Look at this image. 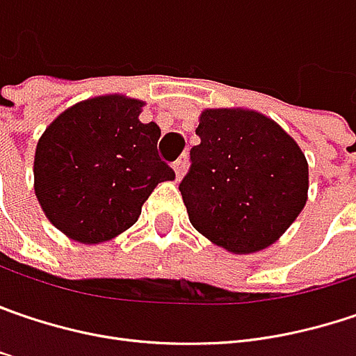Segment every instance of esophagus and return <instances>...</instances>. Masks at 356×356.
I'll return each instance as SVG.
<instances>
[{
    "label": "esophagus",
    "instance_id": "1",
    "mask_svg": "<svg viewBox=\"0 0 356 356\" xmlns=\"http://www.w3.org/2000/svg\"><path fill=\"white\" fill-rule=\"evenodd\" d=\"M185 167H187V159L185 157H179L175 163H173V169H175V175L181 177L183 173H185Z\"/></svg>",
    "mask_w": 356,
    "mask_h": 356
}]
</instances>
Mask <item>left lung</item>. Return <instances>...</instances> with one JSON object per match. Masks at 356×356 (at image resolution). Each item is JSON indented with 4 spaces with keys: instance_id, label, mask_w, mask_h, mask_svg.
<instances>
[{
    "instance_id": "8db88e82",
    "label": "left lung",
    "mask_w": 356,
    "mask_h": 356,
    "mask_svg": "<svg viewBox=\"0 0 356 356\" xmlns=\"http://www.w3.org/2000/svg\"><path fill=\"white\" fill-rule=\"evenodd\" d=\"M189 173L179 183L189 221L232 254L272 245L308 197V163L278 122L245 108L199 116Z\"/></svg>"
}]
</instances>
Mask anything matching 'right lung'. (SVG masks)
I'll use <instances>...</instances> for the list:
<instances>
[{
    "mask_svg": "<svg viewBox=\"0 0 356 356\" xmlns=\"http://www.w3.org/2000/svg\"><path fill=\"white\" fill-rule=\"evenodd\" d=\"M143 100L95 96L66 108L40 136L33 189L46 218L80 243L129 229L143 203L175 171L157 153L161 129L140 122Z\"/></svg>",
    "mask_w": 356,
    "mask_h": 356,
    "instance_id": "add662e5",
    "label": "right lung"
}]
</instances>
